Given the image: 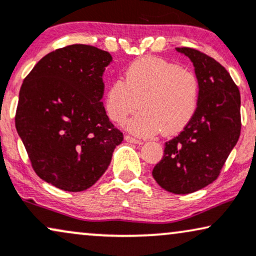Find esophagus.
Masks as SVG:
<instances>
[{
	"label": "esophagus",
	"mask_w": 256,
	"mask_h": 256,
	"mask_svg": "<svg viewBox=\"0 0 256 256\" xmlns=\"http://www.w3.org/2000/svg\"><path fill=\"white\" fill-rule=\"evenodd\" d=\"M125 140L132 144H142L140 140H138V139H136L134 137H131V136H125Z\"/></svg>",
	"instance_id": "1"
}]
</instances>
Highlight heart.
Segmentation results:
<instances>
[{"mask_svg":"<svg viewBox=\"0 0 256 256\" xmlns=\"http://www.w3.org/2000/svg\"><path fill=\"white\" fill-rule=\"evenodd\" d=\"M196 74L160 58L144 56L128 64L124 82L116 79L105 94V110L116 124L132 118L128 128L134 134L151 137L163 130L171 136L189 125L200 104Z\"/></svg>","mask_w":256,"mask_h":256,"instance_id":"heart-1","label":"heart"}]
</instances>
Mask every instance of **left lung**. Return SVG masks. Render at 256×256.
Here are the masks:
<instances>
[{"mask_svg": "<svg viewBox=\"0 0 256 256\" xmlns=\"http://www.w3.org/2000/svg\"><path fill=\"white\" fill-rule=\"evenodd\" d=\"M195 66L200 104L192 120L166 142L152 176L166 192L192 194L212 183L221 172L241 132V96L228 70L202 52L176 48Z\"/></svg>", "mask_w": 256, "mask_h": 256, "instance_id": "obj_1", "label": "left lung"}]
</instances>
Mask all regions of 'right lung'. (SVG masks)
I'll use <instances>...</instances> for the list:
<instances>
[{
  "label": "right lung",
  "mask_w": 256,
  "mask_h": 256,
  "mask_svg": "<svg viewBox=\"0 0 256 256\" xmlns=\"http://www.w3.org/2000/svg\"><path fill=\"white\" fill-rule=\"evenodd\" d=\"M108 52L70 44L44 56L24 78L15 126L35 174L64 192L88 189L124 136L102 106Z\"/></svg>",
  "instance_id": "obj_1"
}]
</instances>
